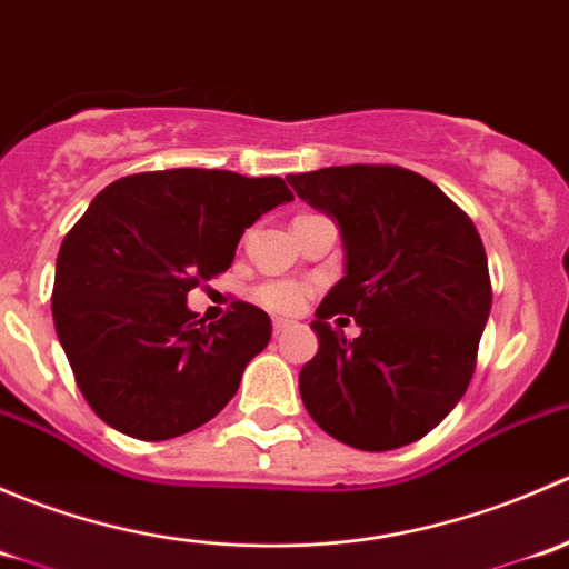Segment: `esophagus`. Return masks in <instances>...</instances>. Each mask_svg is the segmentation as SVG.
<instances>
[{
  "label": "esophagus",
  "mask_w": 569,
  "mask_h": 569,
  "mask_svg": "<svg viewBox=\"0 0 569 569\" xmlns=\"http://www.w3.org/2000/svg\"><path fill=\"white\" fill-rule=\"evenodd\" d=\"M289 327H291L289 319H274L272 321V332H274V336H283V332L289 330Z\"/></svg>",
  "instance_id": "34e87169"
}]
</instances>
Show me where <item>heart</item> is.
Masks as SVG:
<instances>
[{
  "mask_svg": "<svg viewBox=\"0 0 569 569\" xmlns=\"http://www.w3.org/2000/svg\"><path fill=\"white\" fill-rule=\"evenodd\" d=\"M308 295H311V286L289 278L263 280V283L256 286V291H252V297H256L267 311L274 313H297L306 306Z\"/></svg>",
  "mask_w": 569,
  "mask_h": 569,
  "instance_id": "heart-1",
  "label": "heart"
}]
</instances>
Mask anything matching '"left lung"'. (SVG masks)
Instances as JSON below:
<instances>
[{"mask_svg": "<svg viewBox=\"0 0 569 569\" xmlns=\"http://www.w3.org/2000/svg\"><path fill=\"white\" fill-rule=\"evenodd\" d=\"M289 183L338 222L347 252V274L311 321L319 352L300 371L302 405L352 449L416 443L473 377L492 306L479 231L429 178L396 164L321 168ZM338 312L359 321L358 339L331 330Z\"/></svg>", "mask_w": 569, "mask_h": 569, "instance_id": "left-lung-1", "label": "left lung"}]
</instances>
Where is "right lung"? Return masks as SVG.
Instances as JSON below:
<instances>
[{"label": "right lung", "instance_id": "1", "mask_svg": "<svg viewBox=\"0 0 569 569\" xmlns=\"http://www.w3.org/2000/svg\"><path fill=\"white\" fill-rule=\"evenodd\" d=\"M295 194L278 176L178 168L101 189L57 256L51 313L96 416L137 440L203 427L237 393L272 321L233 302L206 325L187 295L226 272L244 228Z\"/></svg>", "mask_w": 569, "mask_h": 569}]
</instances>
